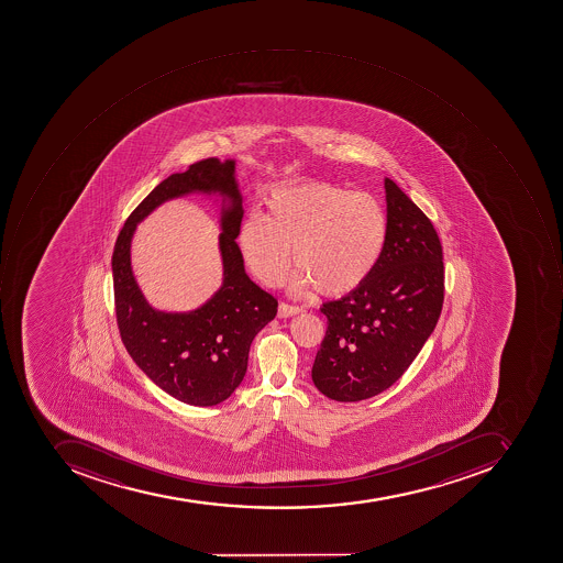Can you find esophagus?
<instances>
[{
  "mask_svg": "<svg viewBox=\"0 0 563 563\" xmlns=\"http://www.w3.org/2000/svg\"><path fill=\"white\" fill-rule=\"evenodd\" d=\"M302 308L292 307V305H287V302H280L279 308H277V317L279 318H289L295 317V314L301 313Z\"/></svg>",
  "mask_w": 563,
  "mask_h": 563,
  "instance_id": "1",
  "label": "esophagus"
}]
</instances>
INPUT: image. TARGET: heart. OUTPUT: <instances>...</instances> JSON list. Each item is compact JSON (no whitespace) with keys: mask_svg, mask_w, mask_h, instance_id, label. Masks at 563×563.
<instances>
[{"mask_svg":"<svg viewBox=\"0 0 563 563\" xmlns=\"http://www.w3.org/2000/svg\"><path fill=\"white\" fill-rule=\"evenodd\" d=\"M265 209V219H246L238 234L243 258L265 286L286 283L292 252L298 289L345 295L368 279L384 253L387 216L372 195L301 183L274 191Z\"/></svg>","mask_w":563,"mask_h":563,"instance_id":"obj_1","label":"heart"}]
</instances>
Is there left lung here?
Here are the masks:
<instances>
[{
  "label": "left lung",
  "instance_id": "left-lung-1",
  "mask_svg": "<svg viewBox=\"0 0 563 563\" xmlns=\"http://www.w3.org/2000/svg\"><path fill=\"white\" fill-rule=\"evenodd\" d=\"M387 241L368 279L323 302L327 332L311 378L323 396L357 402L396 384L430 338L443 305L439 234L396 183L385 178Z\"/></svg>",
  "mask_w": 563,
  "mask_h": 563
}]
</instances>
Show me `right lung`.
<instances>
[{"instance_id": "right-lung-1", "label": "right lung", "mask_w": 563, "mask_h": 563, "mask_svg": "<svg viewBox=\"0 0 563 563\" xmlns=\"http://www.w3.org/2000/svg\"><path fill=\"white\" fill-rule=\"evenodd\" d=\"M234 169L233 159L209 157L161 181L130 213L111 261L117 322L124 347L157 387L200 408L221 404L236 390L245 378L253 339L277 313V299L246 276L236 245L245 210ZM190 192L223 198V286L197 311H155L132 276L131 238L135 224L152 209Z\"/></svg>"}]
</instances>
